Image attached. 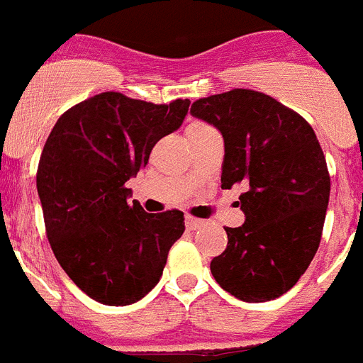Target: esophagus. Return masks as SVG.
<instances>
[{"label":"esophagus","mask_w":363,"mask_h":363,"mask_svg":"<svg viewBox=\"0 0 363 363\" xmlns=\"http://www.w3.org/2000/svg\"><path fill=\"white\" fill-rule=\"evenodd\" d=\"M204 225L203 219H195V217H186V228L188 230H199Z\"/></svg>","instance_id":"34e87169"}]
</instances>
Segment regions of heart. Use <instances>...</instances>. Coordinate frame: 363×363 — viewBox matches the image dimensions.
I'll use <instances>...</instances> for the list:
<instances>
[{
  "label": "heart",
  "instance_id": "b5f03b06",
  "mask_svg": "<svg viewBox=\"0 0 363 363\" xmlns=\"http://www.w3.org/2000/svg\"><path fill=\"white\" fill-rule=\"evenodd\" d=\"M203 125H204V124H191L190 128H203ZM190 128H188V129H190Z\"/></svg>",
  "mask_w": 363,
  "mask_h": 363
}]
</instances>
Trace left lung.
Wrapping results in <instances>:
<instances>
[{
    "instance_id": "8db88e82",
    "label": "left lung",
    "mask_w": 363,
    "mask_h": 363,
    "mask_svg": "<svg viewBox=\"0 0 363 363\" xmlns=\"http://www.w3.org/2000/svg\"><path fill=\"white\" fill-rule=\"evenodd\" d=\"M190 113L225 138L220 188L245 184V225L210 263L216 281L241 301L279 298L320 247L330 194L325 155L303 116L269 94L232 89L195 100Z\"/></svg>"
}]
</instances>
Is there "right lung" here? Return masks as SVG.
I'll return each mask as SVG.
<instances>
[{"label":"right lung","instance_id":"obj_1","mask_svg":"<svg viewBox=\"0 0 363 363\" xmlns=\"http://www.w3.org/2000/svg\"><path fill=\"white\" fill-rule=\"evenodd\" d=\"M190 100L151 104L107 91L60 116L43 146L36 188L47 238L74 285L124 307L159 283L184 213L129 204L125 182L160 138L181 128Z\"/></svg>","mask_w":363,"mask_h":363}]
</instances>
